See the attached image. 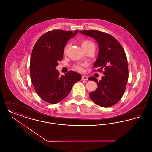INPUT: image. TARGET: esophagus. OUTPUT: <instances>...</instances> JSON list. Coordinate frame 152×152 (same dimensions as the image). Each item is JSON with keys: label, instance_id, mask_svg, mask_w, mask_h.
Here are the masks:
<instances>
[{"label": "esophagus", "instance_id": "34e87169", "mask_svg": "<svg viewBox=\"0 0 152 152\" xmlns=\"http://www.w3.org/2000/svg\"><path fill=\"white\" fill-rule=\"evenodd\" d=\"M81 80H88V77L86 76H82L81 77Z\"/></svg>", "mask_w": 152, "mask_h": 152}]
</instances>
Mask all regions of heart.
<instances>
[{"instance_id":"b5f03b06","label":"heart","mask_w":152,"mask_h":152,"mask_svg":"<svg viewBox=\"0 0 152 152\" xmlns=\"http://www.w3.org/2000/svg\"><path fill=\"white\" fill-rule=\"evenodd\" d=\"M68 45H66L64 48V51L63 52L65 54L66 53L67 50L68 48ZM81 47L83 49L84 51H86L87 50L89 49H94L95 50V45L94 43H93L92 41L89 40H84L81 42ZM86 65L82 64H75L73 65V69L77 72H82L84 71V67L86 66Z\"/></svg>"}]
</instances>
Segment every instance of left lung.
<instances>
[{
    "instance_id": "obj_1",
    "label": "left lung",
    "mask_w": 152,
    "mask_h": 152,
    "mask_svg": "<svg viewBox=\"0 0 152 152\" xmlns=\"http://www.w3.org/2000/svg\"><path fill=\"white\" fill-rule=\"evenodd\" d=\"M80 32L94 37L99 44L100 50L94 66L104 75L100 81L94 77L89 78L98 86L89 94V97L100 107H110L121 99L128 82V65L125 52L116 39L107 33L94 29Z\"/></svg>"
}]
</instances>
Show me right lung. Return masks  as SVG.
<instances>
[{"label":"right lung","instance_id":"add662e5","mask_svg":"<svg viewBox=\"0 0 152 152\" xmlns=\"http://www.w3.org/2000/svg\"><path fill=\"white\" fill-rule=\"evenodd\" d=\"M79 32L54 29L40 36L32 51L29 71L36 94L44 101L56 104L69 94L81 76L73 71L60 75L55 68L63 57L65 44Z\"/></svg>","mask_w":152,"mask_h":152}]
</instances>
